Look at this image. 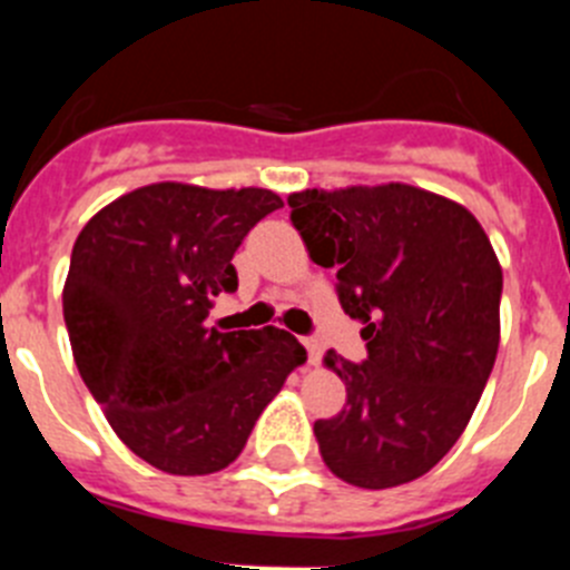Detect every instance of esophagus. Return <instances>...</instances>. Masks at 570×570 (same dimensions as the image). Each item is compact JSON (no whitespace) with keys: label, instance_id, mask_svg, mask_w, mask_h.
I'll return each mask as SVG.
<instances>
[{"label":"esophagus","instance_id":"obj_1","mask_svg":"<svg viewBox=\"0 0 570 570\" xmlns=\"http://www.w3.org/2000/svg\"><path fill=\"white\" fill-rule=\"evenodd\" d=\"M302 345H305V351H308V362H311V365H316V362H320V356H322L320 342H316V340H302Z\"/></svg>","mask_w":570,"mask_h":570}]
</instances>
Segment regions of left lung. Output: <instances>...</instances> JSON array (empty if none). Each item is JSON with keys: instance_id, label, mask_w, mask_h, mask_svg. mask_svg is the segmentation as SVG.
I'll return each mask as SVG.
<instances>
[{"instance_id": "left-lung-1", "label": "left lung", "mask_w": 570, "mask_h": 570, "mask_svg": "<svg viewBox=\"0 0 570 570\" xmlns=\"http://www.w3.org/2000/svg\"><path fill=\"white\" fill-rule=\"evenodd\" d=\"M311 259L336 265L360 320L362 365L325 354L347 402L314 434L331 473L356 488L420 480L454 448L500 347L502 268L476 216L405 183L288 196Z\"/></svg>"}]
</instances>
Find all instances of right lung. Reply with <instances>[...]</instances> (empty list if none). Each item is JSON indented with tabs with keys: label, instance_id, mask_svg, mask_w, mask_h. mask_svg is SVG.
Masks as SVG:
<instances>
[{
	"label": "right lung",
	"instance_id": "add662e5",
	"mask_svg": "<svg viewBox=\"0 0 570 570\" xmlns=\"http://www.w3.org/2000/svg\"><path fill=\"white\" fill-rule=\"evenodd\" d=\"M282 208L268 188L154 183L90 216L62 291L79 374L116 436L176 476L228 468L256 420L308 360L288 331H216L236 291V248Z\"/></svg>",
	"mask_w": 570,
	"mask_h": 570
}]
</instances>
